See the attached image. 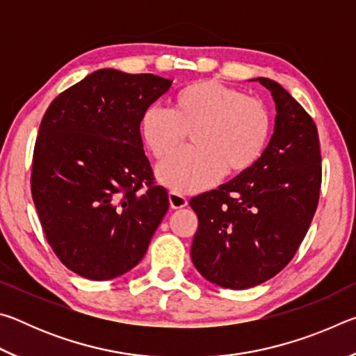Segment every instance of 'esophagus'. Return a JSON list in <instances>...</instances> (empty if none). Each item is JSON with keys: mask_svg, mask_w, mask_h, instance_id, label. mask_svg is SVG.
<instances>
[{"mask_svg": "<svg viewBox=\"0 0 356 356\" xmlns=\"http://www.w3.org/2000/svg\"><path fill=\"white\" fill-rule=\"evenodd\" d=\"M186 204H188V201H186L185 196L179 195V193H176V191L170 193V206H171V209H176V210L184 209V207H186Z\"/></svg>", "mask_w": 356, "mask_h": 356, "instance_id": "1", "label": "esophagus"}]
</instances>
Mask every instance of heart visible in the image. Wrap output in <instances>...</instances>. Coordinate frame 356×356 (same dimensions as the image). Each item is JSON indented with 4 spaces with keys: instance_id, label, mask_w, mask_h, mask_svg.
Segmentation results:
<instances>
[{
    "instance_id": "b5f03b06",
    "label": "heart",
    "mask_w": 356,
    "mask_h": 356,
    "mask_svg": "<svg viewBox=\"0 0 356 356\" xmlns=\"http://www.w3.org/2000/svg\"><path fill=\"white\" fill-rule=\"evenodd\" d=\"M272 116L264 102L215 80L191 83L171 99L170 110L149 106L141 118V138L156 160L193 147L159 166V179L176 193L206 190L225 171L243 172L267 146Z\"/></svg>"
}]
</instances>
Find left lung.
Here are the masks:
<instances>
[{
    "instance_id": "1",
    "label": "left lung",
    "mask_w": 356,
    "mask_h": 356,
    "mask_svg": "<svg viewBox=\"0 0 356 356\" xmlns=\"http://www.w3.org/2000/svg\"><path fill=\"white\" fill-rule=\"evenodd\" d=\"M272 94L273 135L250 170L190 201L197 215L191 261L213 284L242 291L291 262L308 232L322 182L314 120L280 83L259 76Z\"/></svg>"
}]
</instances>
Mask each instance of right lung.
<instances>
[{"mask_svg": "<svg viewBox=\"0 0 356 356\" xmlns=\"http://www.w3.org/2000/svg\"><path fill=\"white\" fill-rule=\"evenodd\" d=\"M171 84L152 74L100 69L59 94L44 114L33 201L55 254L83 278L130 272L168 212V191L152 184L140 125Z\"/></svg>", "mask_w": 356, "mask_h": 356, "instance_id": "1", "label": "right lung"}]
</instances>
